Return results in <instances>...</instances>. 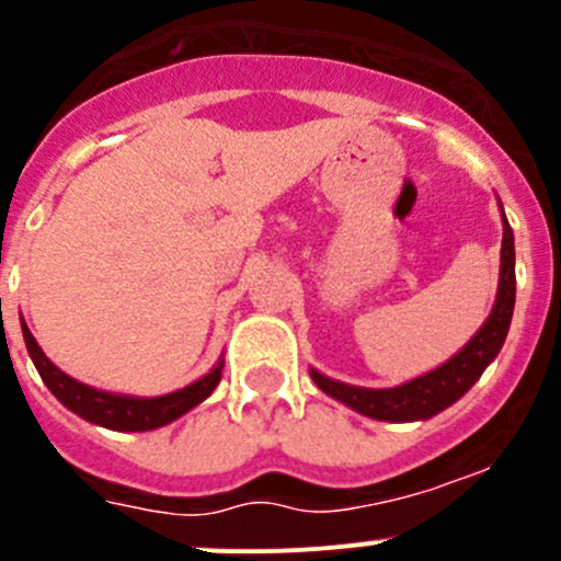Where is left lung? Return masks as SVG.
I'll return each mask as SVG.
<instances>
[{
    "label": "left lung",
    "mask_w": 561,
    "mask_h": 561,
    "mask_svg": "<svg viewBox=\"0 0 561 561\" xmlns=\"http://www.w3.org/2000/svg\"><path fill=\"white\" fill-rule=\"evenodd\" d=\"M502 208V203H499ZM502 265H499V290L496 301H493L491 314L485 323L480 325L474 336L455 353L453 358L442 364V367L431 369V373L419 375V378L405 380L391 389H367V386H351L342 380L329 378V375L309 369L314 383L320 391L340 400L342 405L353 408L356 413L378 422H422L453 402H458L471 386L480 380L488 364L499 356L504 340H507L510 320H513L515 309V238L510 230V221L502 208Z\"/></svg>",
    "instance_id": "obj_1"
}]
</instances>
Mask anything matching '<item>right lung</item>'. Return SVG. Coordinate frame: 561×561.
Instances as JSON below:
<instances>
[{"label": "right lung", "instance_id": "add662e5", "mask_svg": "<svg viewBox=\"0 0 561 561\" xmlns=\"http://www.w3.org/2000/svg\"><path fill=\"white\" fill-rule=\"evenodd\" d=\"M21 331H24V342L26 351H30L32 364L37 367V373H41L48 391H51L68 411L79 413L81 419H87L92 425H101L119 433L156 431V427H164L170 425V422H175V419H181L183 413H188L194 405H199L205 397H210V391L219 386L221 369H225V358H219L208 375H203V378L194 380V383L161 397L114 394V391L95 389V386H87L81 383V380L65 375L62 369L41 351V345H37V340L32 336L24 318H21Z\"/></svg>", "mask_w": 561, "mask_h": 561}]
</instances>
